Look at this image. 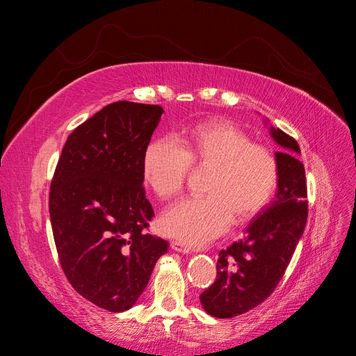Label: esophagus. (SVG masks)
<instances>
[{
	"instance_id": "34e87169",
	"label": "esophagus",
	"mask_w": 356,
	"mask_h": 356,
	"mask_svg": "<svg viewBox=\"0 0 356 356\" xmlns=\"http://www.w3.org/2000/svg\"><path fill=\"white\" fill-rule=\"evenodd\" d=\"M170 248L175 252H181V254H190L191 252V246L184 243V242H181V241H172Z\"/></svg>"
}]
</instances>
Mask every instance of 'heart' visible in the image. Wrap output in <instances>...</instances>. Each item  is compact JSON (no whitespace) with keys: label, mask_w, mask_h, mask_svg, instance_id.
<instances>
[{"label":"heart","mask_w":356,"mask_h":356,"mask_svg":"<svg viewBox=\"0 0 356 356\" xmlns=\"http://www.w3.org/2000/svg\"><path fill=\"white\" fill-rule=\"evenodd\" d=\"M190 166L211 169L204 197L186 199L169 208L160 220L165 234L190 245L218 238L233 224L255 218L272 200L279 179L275 154L251 143L239 126L211 120L193 126L178 139H157L143 159V178L161 200L184 188Z\"/></svg>","instance_id":"heart-1"}]
</instances>
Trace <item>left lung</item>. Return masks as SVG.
Instances as JSON below:
<instances>
[{
  "instance_id": "1",
  "label": "left lung",
  "mask_w": 356,
  "mask_h": 356,
  "mask_svg": "<svg viewBox=\"0 0 356 356\" xmlns=\"http://www.w3.org/2000/svg\"><path fill=\"white\" fill-rule=\"evenodd\" d=\"M268 129L281 147L275 153L277 190L248 224L243 239L218 254L217 279L200 294L202 307L213 318H233L261 305L282 279L306 227L307 187L300 147L281 129Z\"/></svg>"
}]
</instances>
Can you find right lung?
I'll return each mask as SVG.
<instances>
[{"label":"right lung","mask_w":356,"mask_h":356,"mask_svg":"<svg viewBox=\"0 0 356 356\" xmlns=\"http://www.w3.org/2000/svg\"><path fill=\"white\" fill-rule=\"evenodd\" d=\"M165 110L118 101L68 136L50 186L49 212L59 261L80 296L129 310L169 243L144 232L154 217L143 159Z\"/></svg>","instance_id":"right-lung-1"}]
</instances>
